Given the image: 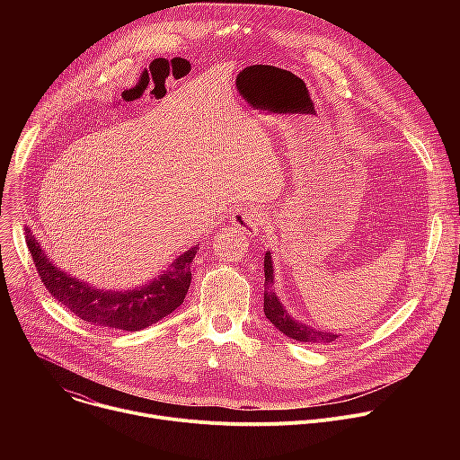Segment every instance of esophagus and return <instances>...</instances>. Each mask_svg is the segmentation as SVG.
<instances>
[{
    "mask_svg": "<svg viewBox=\"0 0 460 460\" xmlns=\"http://www.w3.org/2000/svg\"><path fill=\"white\" fill-rule=\"evenodd\" d=\"M231 222H233V226L242 229L245 234H258L261 231V227H264L266 218L254 208L252 209L251 208H240L233 213Z\"/></svg>",
    "mask_w": 460,
    "mask_h": 460,
    "instance_id": "esophagus-1",
    "label": "esophagus"
}]
</instances>
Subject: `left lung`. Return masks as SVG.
<instances>
[{
    "label": "left lung",
    "mask_w": 460,
    "mask_h": 460,
    "mask_svg": "<svg viewBox=\"0 0 460 460\" xmlns=\"http://www.w3.org/2000/svg\"><path fill=\"white\" fill-rule=\"evenodd\" d=\"M264 275H266V282H264V313L270 318V322L277 327L279 332H282L286 337L298 341V342H314V344H327L333 342L337 339L335 333H323V332H316L313 327L293 320L288 311L284 309V305L280 304L279 296L273 291V260H271V252L268 251L264 256Z\"/></svg>",
    "instance_id": "8db88e82"
}]
</instances>
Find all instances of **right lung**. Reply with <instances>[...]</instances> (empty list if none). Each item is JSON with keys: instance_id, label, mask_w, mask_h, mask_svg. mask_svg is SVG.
I'll return each mask as SVG.
<instances>
[{"instance_id": "1", "label": "right lung", "mask_w": 460, "mask_h": 460, "mask_svg": "<svg viewBox=\"0 0 460 460\" xmlns=\"http://www.w3.org/2000/svg\"><path fill=\"white\" fill-rule=\"evenodd\" d=\"M25 233L27 247L47 291L82 320L123 332L146 330L181 305L190 286V261L199 249L190 247L180 254L158 279L142 288L103 291L58 270L45 256L34 234L31 231Z\"/></svg>"}]
</instances>
